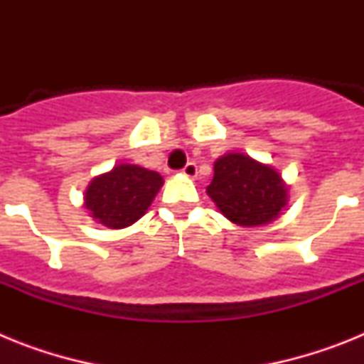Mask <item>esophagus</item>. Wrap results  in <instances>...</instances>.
<instances>
[{
    "instance_id": "obj_1",
    "label": "esophagus",
    "mask_w": 364,
    "mask_h": 364,
    "mask_svg": "<svg viewBox=\"0 0 364 364\" xmlns=\"http://www.w3.org/2000/svg\"><path fill=\"white\" fill-rule=\"evenodd\" d=\"M182 173H184L188 178H195V176H197V164L188 162V164H186L184 169H182Z\"/></svg>"
}]
</instances>
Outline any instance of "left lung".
I'll return each mask as SVG.
<instances>
[{"mask_svg":"<svg viewBox=\"0 0 364 364\" xmlns=\"http://www.w3.org/2000/svg\"><path fill=\"white\" fill-rule=\"evenodd\" d=\"M205 193L228 220L242 228L269 224L288 204V186L269 164L246 153H228L215 162Z\"/></svg>","mask_w":364,"mask_h":364,"instance_id":"left-lung-1","label":"left lung"}]
</instances>
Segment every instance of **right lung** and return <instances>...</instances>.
Segmentation results:
<instances>
[{"mask_svg": "<svg viewBox=\"0 0 364 364\" xmlns=\"http://www.w3.org/2000/svg\"><path fill=\"white\" fill-rule=\"evenodd\" d=\"M162 184L156 171L136 164H118L89 182L83 205L102 226L124 230L146 215Z\"/></svg>", "mask_w": 364, "mask_h": 364, "instance_id": "obj_1", "label": "right lung"}]
</instances>
